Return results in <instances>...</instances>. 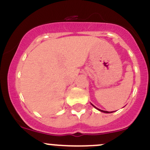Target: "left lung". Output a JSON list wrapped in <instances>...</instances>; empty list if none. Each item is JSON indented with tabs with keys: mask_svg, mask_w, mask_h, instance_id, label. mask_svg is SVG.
Here are the masks:
<instances>
[{
	"mask_svg": "<svg viewBox=\"0 0 150 150\" xmlns=\"http://www.w3.org/2000/svg\"><path fill=\"white\" fill-rule=\"evenodd\" d=\"M91 105H92V104H91ZM93 105V107H94V108H96V109H97V110H99V111H101V112H105V113H109V112H108V111H105V110H102L99 109V108H96V107H95V106H94V105Z\"/></svg>",
	"mask_w": 150,
	"mask_h": 150,
	"instance_id": "8db88e82",
	"label": "left lung"
}]
</instances>
